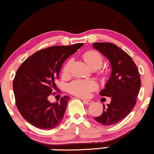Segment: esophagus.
Wrapping results in <instances>:
<instances>
[{"instance_id": "1", "label": "esophagus", "mask_w": 154, "mask_h": 154, "mask_svg": "<svg viewBox=\"0 0 154 154\" xmlns=\"http://www.w3.org/2000/svg\"><path fill=\"white\" fill-rule=\"evenodd\" d=\"M83 102L85 104H86V105H90V104H93V101L92 100H86V99H85V100H83Z\"/></svg>"}]
</instances>
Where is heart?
Segmentation results:
<instances>
[{
	"instance_id": "obj_1",
	"label": "heart",
	"mask_w": 154,
	"mask_h": 154,
	"mask_svg": "<svg viewBox=\"0 0 154 154\" xmlns=\"http://www.w3.org/2000/svg\"><path fill=\"white\" fill-rule=\"evenodd\" d=\"M83 57L85 62L92 69H98L102 66L104 62L102 55L95 50H88L84 52ZM70 65H71V60H68L63 66V74L64 75H68L69 73ZM97 88V84L95 81L83 80V79H77L72 81L68 86V89L70 93L82 97H88L90 93Z\"/></svg>"
}]
</instances>
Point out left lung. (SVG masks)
<instances>
[{
    "mask_svg": "<svg viewBox=\"0 0 154 154\" xmlns=\"http://www.w3.org/2000/svg\"><path fill=\"white\" fill-rule=\"evenodd\" d=\"M92 46L108 59L112 68L109 80L99 93L110 97L111 102L103 104L102 114L94 119L103 125H112L123 120L134 108L141 86L140 77L131 56L117 45L95 42Z\"/></svg>",
    "mask_w": 154,
    "mask_h": 154,
    "instance_id": "left-lung-1",
    "label": "left lung"
}]
</instances>
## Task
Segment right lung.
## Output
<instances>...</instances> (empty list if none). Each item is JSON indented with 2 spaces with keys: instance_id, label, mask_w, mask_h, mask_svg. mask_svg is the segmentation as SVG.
Instances as JSON below:
<instances>
[{
  "instance_id": "1",
  "label": "right lung",
  "mask_w": 154,
  "mask_h": 154,
  "mask_svg": "<svg viewBox=\"0 0 154 154\" xmlns=\"http://www.w3.org/2000/svg\"><path fill=\"white\" fill-rule=\"evenodd\" d=\"M84 43L52 46L29 57L16 71L13 82L16 104L21 116L34 127L53 129L62 122L69 97L51 103L48 97L56 88L61 67Z\"/></svg>"
}]
</instances>
